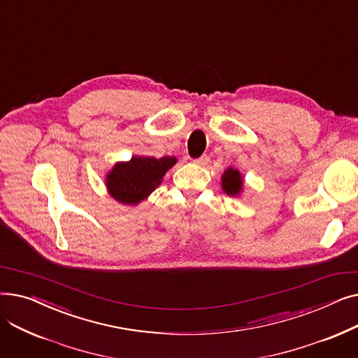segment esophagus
Wrapping results in <instances>:
<instances>
[{
  "label": "esophagus",
  "instance_id": "34e87169",
  "mask_svg": "<svg viewBox=\"0 0 358 358\" xmlns=\"http://www.w3.org/2000/svg\"><path fill=\"white\" fill-rule=\"evenodd\" d=\"M209 161H210V157H209L208 154H204V155H201L200 158L194 159V164H197V165H208Z\"/></svg>",
  "mask_w": 358,
  "mask_h": 358
}]
</instances>
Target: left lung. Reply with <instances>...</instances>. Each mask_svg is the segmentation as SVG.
Here are the masks:
<instances>
[{
    "mask_svg": "<svg viewBox=\"0 0 358 358\" xmlns=\"http://www.w3.org/2000/svg\"><path fill=\"white\" fill-rule=\"evenodd\" d=\"M222 187H223V190L227 192V194H229V196H235L241 192L242 178H241V174L238 169L228 168L227 171H224L223 178H222Z\"/></svg>",
    "mask_w": 358,
    "mask_h": 358,
    "instance_id": "left-lung-1",
    "label": "left lung"
}]
</instances>
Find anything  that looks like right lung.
<instances>
[{"mask_svg":"<svg viewBox=\"0 0 358 358\" xmlns=\"http://www.w3.org/2000/svg\"><path fill=\"white\" fill-rule=\"evenodd\" d=\"M176 162L174 157L159 159L134 157L129 162H120L113 168L107 176V189L116 200L124 204H136L157 189L168 168Z\"/></svg>","mask_w":358,"mask_h":358,"instance_id":"1","label":"right lung"}]
</instances>
